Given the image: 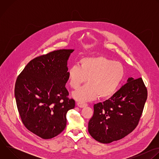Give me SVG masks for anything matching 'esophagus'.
I'll list each match as a JSON object with an SVG mask.
<instances>
[{
	"mask_svg": "<svg viewBox=\"0 0 159 159\" xmlns=\"http://www.w3.org/2000/svg\"><path fill=\"white\" fill-rule=\"evenodd\" d=\"M77 106L80 107H84L87 106V104L85 103V102H77Z\"/></svg>",
	"mask_w": 159,
	"mask_h": 159,
	"instance_id": "34e87169",
	"label": "esophagus"
}]
</instances>
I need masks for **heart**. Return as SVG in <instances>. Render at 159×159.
<instances>
[{"label":"heart","mask_w":159,"mask_h":159,"mask_svg":"<svg viewBox=\"0 0 159 159\" xmlns=\"http://www.w3.org/2000/svg\"><path fill=\"white\" fill-rule=\"evenodd\" d=\"M124 76L121 63L103 56L83 58L80 60V66L72 65L68 70V79L72 88H78L86 79L88 82L72 94L76 100L81 102L93 100L98 96L101 98L111 97Z\"/></svg>","instance_id":"1"}]
</instances>
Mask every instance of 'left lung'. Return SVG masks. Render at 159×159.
<instances>
[{"label": "left lung", "mask_w": 159, "mask_h": 159, "mask_svg": "<svg viewBox=\"0 0 159 159\" xmlns=\"http://www.w3.org/2000/svg\"><path fill=\"white\" fill-rule=\"evenodd\" d=\"M147 99V89L142 79L129 78L111 98L94 105L89 133L102 143L124 138L137 126Z\"/></svg>", "instance_id": "1"}]
</instances>
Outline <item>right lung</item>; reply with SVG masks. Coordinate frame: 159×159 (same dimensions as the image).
<instances>
[{
	"instance_id": "right-lung-1",
	"label": "right lung",
	"mask_w": 159,
	"mask_h": 159,
	"mask_svg": "<svg viewBox=\"0 0 159 159\" xmlns=\"http://www.w3.org/2000/svg\"><path fill=\"white\" fill-rule=\"evenodd\" d=\"M74 50H59L31 60L18 75L14 94L22 123L43 139L65 128L67 111L75 101L68 98L67 60Z\"/></svg>"
}]
</instances>
